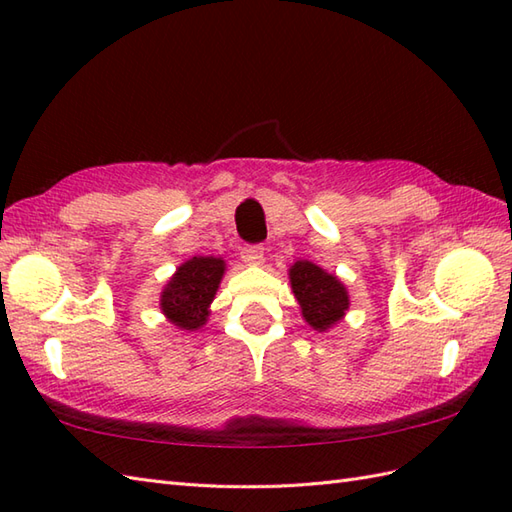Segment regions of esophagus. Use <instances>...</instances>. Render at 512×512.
<instances>
[{"instance_id":"34e87169","label":"esophagus","mask_w":512,"mask_h":512,"mask_svg":"<svg viewBox=\"0 0 512 512\" xmlns=\"http://www.w3.org/2000/svg\"><path fill=\"white\" fill-rule=\"evenodd\" d=\"M242 262L246 266H259L264 262V246L253 244V246H246L242 250Z\"/></svg>"}]
</instances>
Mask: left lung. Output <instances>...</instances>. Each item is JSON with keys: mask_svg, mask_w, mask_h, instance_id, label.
<instances>
[{"mask_svg": "<svg viewBox=\"0 0 512 512\" xmlns=\"http://www.w3.org/2000/svg\"><path fill=\"white\" fill-rule=\"evenodd\" d=\"M292 295L299 301L301 317L312 330L328 332L350 310V292L343 281L321 266L299 259L288 268Z\"/></svg>", "mask_w": 512, "mask_h": 512, "instance_id": "obj_1", "label": "left lung"}]
</instances>
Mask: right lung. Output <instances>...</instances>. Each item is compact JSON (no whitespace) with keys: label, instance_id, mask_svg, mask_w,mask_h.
<instances>
[{"label":"right lung","instance_id":"1","mask_svg":"<svg viewBox=\"0 0 512 512\" xmlns=\"http://www.w3.org/2000/svg\"><path fill=\"white\" fill-rule=\"evenodd\" d=\"M224 273L226 262L222 257L198 255L187 259L162 288L160 312L178 330L195 332L204 328Z\"/></svg>","mask_w":512,"mask_h":512}]
</instances>
